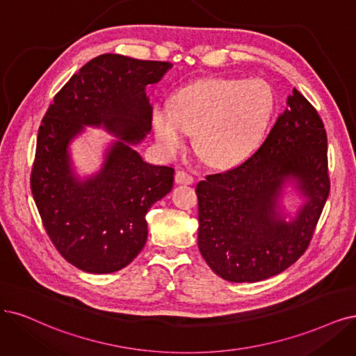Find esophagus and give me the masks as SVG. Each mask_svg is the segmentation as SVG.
Instances as JSON below:
<instances>
[{
	"mask_svg": "<svg viewBox=\"0 0 356 356\" xmlns=\"http://www.w3.org/2000/svg\"><path fill=\"white\" fill-rule=\"evenodd\" d=\"M175 180L176 183H179V185H192L193 183L192 175H189L185 170H179L175 176Z\"/></svg>",
	"mask_w": 356,
	"mask_h": 356,
	"instance_id": "1",
	"label": "esophagus"
}]
</instances>
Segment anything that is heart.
Segmentation results:
<instances>
[{
  "instance_id": "1",
  "label": "heart",
  "mask_w": 356,
  "mask_h": 356,
  "mask_svg": "<svg viewBox=\"0 0 356 356\" xmlns=\"http://www.w3.org/2000/svg\"><path fill=\"white\" fill-rule=\"evenodd\" d=\"M274 108L275 95L262 79H208L179 89L173 105L158 104L152 127L165 154L179 152L195 131L207 163L229 167L261 143Z\"/></svg>"
}]
</instances>
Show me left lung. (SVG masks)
I'll list each match as a JSON object with an SVG mask.
<instances>
[{"instance_id":"obj_1","label":"left lung","mask_w":356,"mask_h":356,"mask_svg":"<svg viewBox=\"0 0 356 356\" xmlns=\"http://www.w3.org/2000/svg\"><path fill=\"white\" fill-rule=\"evenodd\" d=\"M287 184L305 198L289 222L280 205ZM328 192L324 124L293 89L254 155L196 185L200 251L227 282L255 283L277 275L307 251Z\"/></svg>"}]
</instances>
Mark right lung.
Here are the masks:
<instances>
[{
    "mask_svg": "<svg viewBox=\"0 0 356 356\" xmlns=\"http://www.w3.org/2000/svg\"><path fill=\"white\" fill-rule=\"evenodd\" d=\"M170 69L167 61L95 57L58 90L39 126L32 195L49 239L79 270L107 274L130 264L148 238V209L173 188V168L148 164L134 149L152 129L145 88ZM85 125L116 140L102 170L83 179L68 147Z\"/></svg>",
    "mask_w": 356,
    "mask_h": 356,
    "instance_id": "obj_1",
    "label": "right lung"
}]
</instances>
